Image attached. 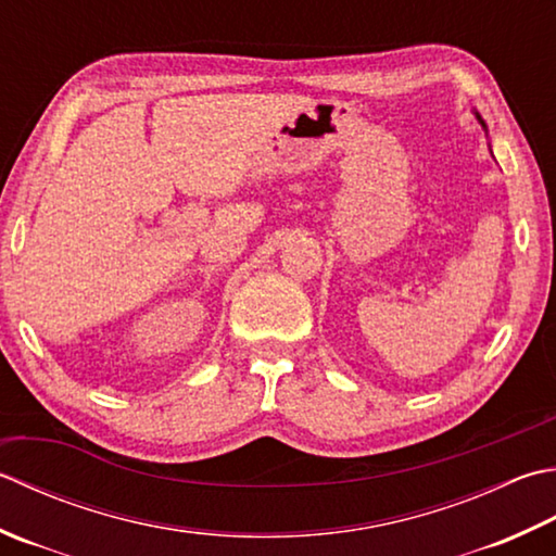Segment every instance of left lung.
<instances>
[{
	"label": "left lung",
	"mask_w": 556,
	"mask_h": 556,
	"mask_svg": "<svg viewBox=\"0 0 556 556\" xmlns=\"http://www.w3.org/2000/svg\"><path fill=\"white\" fill-rule=\"evenodd\" d=\"M475 117H477V123H480V125H482V129H484V132H486V123H484V119H482V115L475 111Z\"/></svg>",
	"instance_id": "8db88e82"
}]
</instances>
